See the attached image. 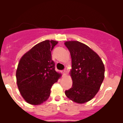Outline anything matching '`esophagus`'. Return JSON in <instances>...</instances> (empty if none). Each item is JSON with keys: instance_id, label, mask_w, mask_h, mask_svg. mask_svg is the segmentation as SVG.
I'll use <instances>...</instances> for the list:
<instances>
[{"instance_id": "esophagus-1", "label": "esophagus", "mask_w": 123, "mask_h": 123, "mask_svg": "<svg viewBox=\"0 0 123 123\" xmlns=\"http://www.w3.org/2000/svg\"><path fill=\"white\" fill-rule=\"evenodd\" d=\"M62 73H63V76H65L67 74V71H66V70H63V71H62Z\"/></svg>"}]
</instances>
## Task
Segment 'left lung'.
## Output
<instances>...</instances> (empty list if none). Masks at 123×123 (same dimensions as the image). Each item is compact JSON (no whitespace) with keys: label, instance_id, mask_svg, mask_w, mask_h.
Here are the masks:
<instances>
[{"label":"left lung","instance_id":"left-lung-1","mask_svg":"<svg viewBox=\"0 0 123 123\" xmlns=\"http://www.w3.org/2000/svg\"><path fill=\"white\" fill-rule=\"evenodd\" d=\"M72 61L70 72L73 86L65 95L73 102L84 104L94 98L104 81L105 67L102 60L87 45L78 41L65 42Z\"/></svg>","mask_w":123,"mask_h":123}]
</instances>
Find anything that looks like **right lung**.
Returning <instances> with one entry per match:
<instances>
[{
	"label": "right lung",
	"instance_id": "add662e5",
	"mask_svg": "<svg viewBox=\"0 0 123 123\" xmlns=\"http://www.w3.org/2000/svg\"><path fill=\"white\" fill-rule=\"evenodd\" d=\"M58 44L55 41H42L21 57L16 73L20 94L28 104L39 105L48 99L50 89L61 74L55 69L51 52Z\"/></svg>",
	"mask_w": 123,
	"mask_h": 123
}]
</instances>
